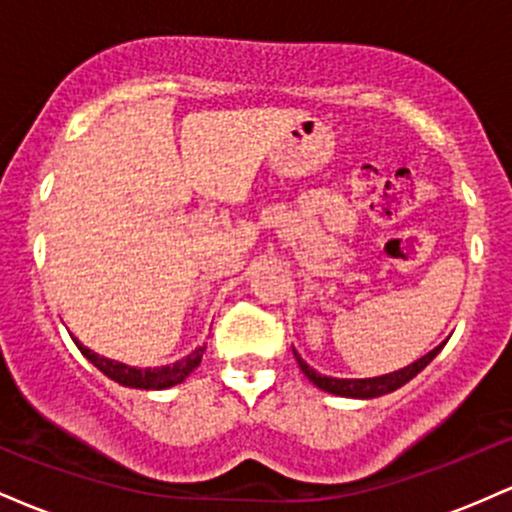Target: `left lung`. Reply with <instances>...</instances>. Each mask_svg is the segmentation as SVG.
Wrapping results in <instances>:
<instances>
[{"label": "left lung", "mask_w": 512, "mask_h": 512, "mask_svg": "<svg viewBox=\"0 0 512 512\" xmlns=\"http://www.w3.org/2000/svg\"><path fill=\"white\" fill-rule=\"evenodd\" d=\"M438 351H440V346H436L433 351H428V354L421 356L419 361L409 363L407 368H399V370H395V373L378 375V378H330V375H322V373H317L315 368H310L308 363L298 356L296 349H293V356H296L298 366H301L305 378H308L315 387H320V390L330 392V395H337V397L375 399V397L390 395V392H395L402 385H407L411 378H416V375H419L421 370H424L428 363L438 356Z\"/></svg>", "instance_id": "obj_1"}]
</instances>
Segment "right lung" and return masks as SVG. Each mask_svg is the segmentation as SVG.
Masks as SVG:
<instances>
[{
    "label": "right lung",
    "instance_id": "add662e5",
    "mask_svg": "<svg viewBox=\"0 0 512 512\" xmlns=\"http://www.w3.org/2000/svg\"><path fill=\"white\" fill-rule=\"evenodd\" d=\"M72 339H74V344L79 346L81 354H84L88 361L93 363V366L101 370L103 375H108V378L115 380V383L132 387V390H168V387L180 385L182 380H185L187 375H190L192 370L202 363V354H204V349H207V346H199V349L192 351L190 356L180 358V361L170 363V366L134 368V366H127V363L113 361V358H105L101 354H96V351H91L88 346L81 344L74 334H72Z\"/></svg>",
    "mask_w": 512,
    "mask_h": 512
}]
</instances>
